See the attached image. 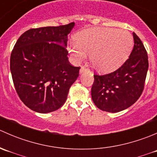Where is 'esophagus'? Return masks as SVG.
<instances>
[{"mask_svg": "<svg viewBox=\"0 0 157 157\" xmlns=\"http://www.w3.org/2000/svg\"><path fill=\"white\" fill-rule=\"evenodd\" d=\"M88 71L87 68H86V67H82L80 70V74H82V73H83L84 71Z\"/></svg>", "mask_w": 157, "mask_h": 157, "instance_id": "obj_1", "label": "esophagus"}]
</instances>
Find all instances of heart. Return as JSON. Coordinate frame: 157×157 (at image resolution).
Segmentation results:
<instances>
[{
    "mask_svg": "<svg viewBox=\"0 0 157 157\" xmlns=\"http://www.w3.org/2000/svg\"><path fill=\"white\" fill-rule=\"evenodd\" d=\"M134 44L129 32L114 28H92L78 33L77 40L68 42L67 48L74 60L83 61L90 53L94 67L102 72L113 71L123 64Z\"/></svg>",
    "mask_w": 157,
    "mask_h": 157,
    "instance_id": "1",
    "label": "heart"
}]
</instances>
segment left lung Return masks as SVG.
Masks as SVG:
<instances>
[{
  "label": "left lung",
  "mask_w": 157,
  "mask_h": 157,
  "mask_svg": "<svg viewBox=\"0 0 157 157\" xmlns=\"http://www.w3.org/2000/svg\"><path fill=\"white\" fill-rule=\"evenodd\" d=\"M134 45L129 58L110 74L94 75L92 99L97 108L109 112L128 109L139 99L144 88L148 56L140 38L133 33Z\"/></svg>",
  "instance_id": "1"
}]
</instances>
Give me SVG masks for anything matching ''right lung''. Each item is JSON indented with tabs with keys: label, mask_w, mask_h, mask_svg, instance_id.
Returning a JSON list of instances; mask_svg holds the SVG:
<instances>
[{
	"label": "right lung",
	"mask_w": 157,
	"mask_h": 157,
	"mask_svg": "<svg viewBox=\"0 0 157 157\" xmlns=\"http://www.w3.org/2000/svg\"><path fill=\"white\" fill-rule=\"evenodd\" d=\"M74 26L71 23L30 29L14 45L10 71L15 90L22 102L35 112L48 113L61 108L78 77L80 67L70 64L66 48Z\"/></svg>",
	"instance_id": "obj_1"
}]
</instances>
